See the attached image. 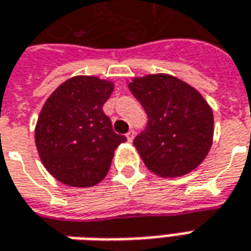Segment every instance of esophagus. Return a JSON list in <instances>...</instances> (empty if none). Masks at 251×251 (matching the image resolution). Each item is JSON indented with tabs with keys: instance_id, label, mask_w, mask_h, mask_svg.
<instances>
[{
	"instance_id": "obj_1",
	"label": "esophagus",
	"mask_w": 251,
	"mask_h": 251,
	"mask_svg": "<svg viewBox=\"0 0 251 251\" xmlns=\"http://www.w3.org/2000/svg\"><path fill=\"white\" fill-rule=\"evenodd\" d=\"M126 137H127V139H128V142H132V139H134V131H132V129H129Z\"/></svg>"
}]
</instances>
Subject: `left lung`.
I'll list each match as a JSON object with an SVG mask.
<instances>
[{
	"label": "left lung",
	"instance_id": "left-lung-1",
	"mask_svg": "<svg viewBox=\"0 0 251 251\" xmlns=\"http://www.w3.org/2000/svg\"><path fill=\"white\" fill-rule=\"evenodd\" d=\"M148 114L134 139L145 166L160 176H181L206 159L213 144V110L193 87L170 75L134 78L128 85Z\"/></svg>",
	"mask_w": 251,
	"mask_h": 251
}]
</instances>
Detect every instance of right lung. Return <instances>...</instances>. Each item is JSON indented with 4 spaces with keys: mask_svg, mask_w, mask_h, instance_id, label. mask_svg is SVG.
<instances>
[{
    "mask_svg": "<svg viewBox=\"0 0 251 251\" xmlns=\"http://www.w3.org/2000/svg\"><path fill=\"white\" fill-rule=\"evenodd\" d=\"M113 82L77 75L59 85L44 103L35 126V146L44 167L59 182L87 188L110 169L116 148L127 138L113 131L103 105Z\"/></svg>",
    "mask_w": 251,
    "mask_h": 251,
    "instance_id": "obj_1",
    "label": "right lung"
}]
</instances>
